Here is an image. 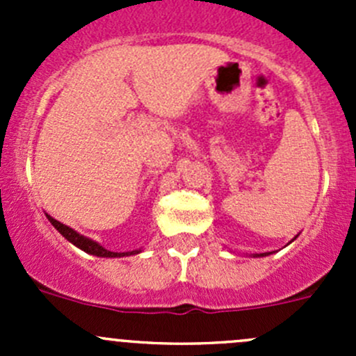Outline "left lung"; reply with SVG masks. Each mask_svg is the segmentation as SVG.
Wrapping results in <instances>:
<instances>
[{
  "label": "left lung",
  "instance_id": "8db88e82",
  "mask_svg": "<svg viewBox=\"0 0 356 356\" xmlns=\"http://www.w3.org/2000/svg\"><path fill=\"white\" fill-rule=\"evenodd\" d=\"M264 254H267V253H261V257H264Z\"/></svg>",
  "mask_w": 356,
  "mask_h": 356
}]
</instances>
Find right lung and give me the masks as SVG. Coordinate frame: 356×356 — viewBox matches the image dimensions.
<instances>
[{"label": "right lung", "instance_id": "add662e5", "mask_svg": "<svg viewBox=\"0 0 356 356\" xmlns=\"http://www.w3.org/2000/svg\"><path fill=\"white\" fill-rule=\"evenodd\" d=\"M46 217H48V220L51 222L53 225H55V229L60 232V234L63 236V238L68 239V241H70L72 245L81 248V250H84L86 253H89V254H96V257H108V258L111 257V258H113V257H125V254L139 253L138 250L131 251V253H113V251L105 250V248H103L102 245H98V243H95V241H91V239L84 238V236H81V234H79V232H75L74 229L68 227V225L62 224V222H58V220H55V218L49 217V215H46Z\"/></svg>", "mask_w": 356, "mask_h": 356}]
</instances>
